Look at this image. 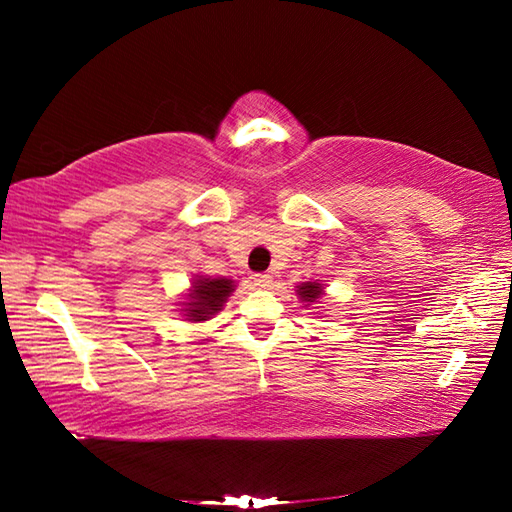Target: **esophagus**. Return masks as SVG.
<instances>
[{
    "mask_svg": "<svg viewBox=\"0 0 512 512\" xmlns=\"http://www.w3.org/2000/svg\"><path fill=\"white\" fill-rule=\"evenodd\" d=\"M253 284L257 288H270V286H273V277L266 275V273H257V275H253Z\"/></svg>",
    "mask_w": 512,
    "mask_h": 512,
    "instance_id": "34e87169",
    "label": "esophagus"
}]
</instances>
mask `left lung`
I'll use <instances>...</instances> for the list:
<instances>
[{
    "label": "left lung",
    "instance_id": "8db88e82",
    "mask_svg": "<svg viewBox=\"0 0 512 512\" xmlns=\"http://www.w3.org/2000/svg\"><path fill=\"white\" fill-rule=\"evenodd\" d=\"M297 288H299L297 295L301 297V301H308V303L317 301L321 297V290H323V286L319 284V281H308V284H301Z\"/></svg>",
    "mask_w": 512,
    "mask_h": 512
}]
</instances>
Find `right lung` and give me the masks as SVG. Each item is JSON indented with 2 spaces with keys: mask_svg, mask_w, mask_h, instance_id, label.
I'll return each instance as SVG.
<instances>
[{
  "mask_svg": "<svg viewBox=\"0 0 512 512\" xmlns=\"http://www.w3.org/2000/svg\"><path fill=\"white\" fill-rule=\"evenodd\" d=\"M233 292L231 279H195L193 292L189 295V303H184L189 321H206L211 319L217 310H222V303Z\"/></svg>",
  "mask_w": 512,
  "mask_h": 512,
  "instance_id": "1",
  "label": "right lung"
}]
</instances>
